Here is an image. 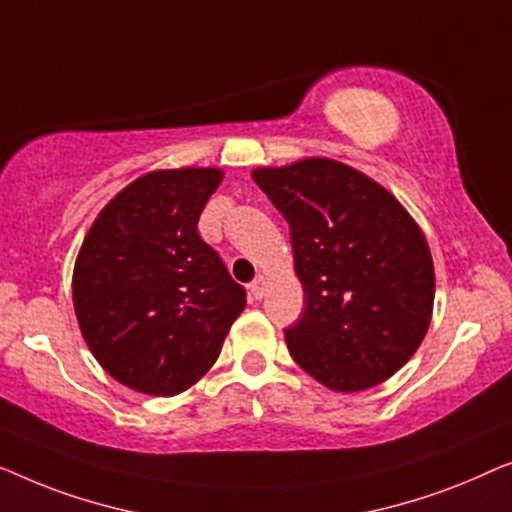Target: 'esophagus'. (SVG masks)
Instances as JSON below:
<instances>
[{"label": "esophagus", "instance_id": "esophagus-1", "mask_svg": "<svg viewBox=\"0 0 512 512\" xmlns=\"http://www.w3.org/2000/svg\"><path fill=\"white\" fill-rule=\"evenodd\" d=\"M266 285H269V283H266V278H262V276L255 278L253 283H250V294H253V299H257V301H259V299L264 297Z\"/></svg>", "mask_w": 512, "mask_h": 512}]
</instances>
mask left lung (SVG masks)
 <instances>
[{"mask_svg":"<svg viewBox=\"0 0 512 512\" xmlns=\"http://www.w3.org/2000/svg\"><path fill=\"white\" fill-rule=\"evenodd\" d=\"M253 178L290 225L306 294L304 315L285 329L292 359L334 392L385 383L420 348L434 311L420 225L383 185L327 157Z\"/></svg>","mask_w":512,"mask_h":512,"instance_id":"obj_1","label":"left lung"}]
</instances>
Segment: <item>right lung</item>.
Here are the masks:
<instances>
[{"instance_id":"1","label":"right lung","mask_w":512,"mask_h":512,"mask_svg":"<svg viewBox=\"0 0 512 512\" xmlns=\"http://www.w3.org/2000/svg\"><path fill=\"white\" fill-rule=\"evenodd\" d=\"M222 169H157L102 208L74 264V311L102 369L174 397L218 359L246 290L197 232Z\"/></svg>"}]
</instances>
